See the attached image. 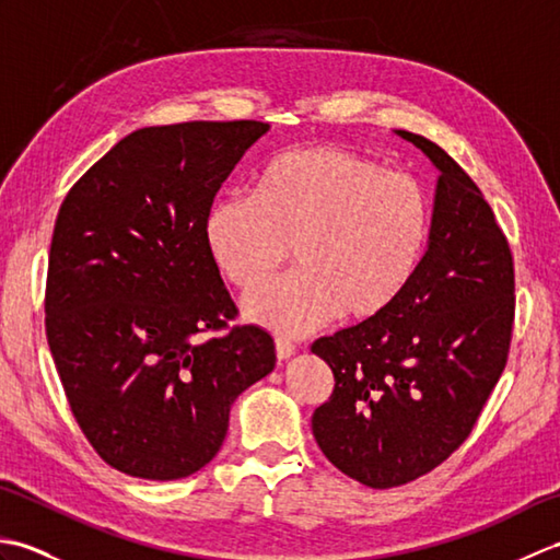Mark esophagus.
I'll return each mask as SVG.
<instances>
[{"label":"esophagus","mask_w":560,"mask_h":560,"mask_svg":"<svg viewBox=\"0 0 560 560\" xmlns=\"http://www.w3.org/2000/svg\"><path fill=\"white\" fill-rule=\"evenodd\" d=\"M293 353H295V347L289 339H277V359L279 361H289Z\"/></svg>","instance_id":"esophagus-1"}]
</instances>
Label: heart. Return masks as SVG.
Masks as SVG:
<instances>
[{
	"mask_svg": "<svg viewBox=\"0 0 560 560\" xmlns=\"http://www.w3.org/2000/svg\"><path fill=\"white\" fill-rule=\"evenodd\" d=\"M431 233V207L409 175L335 144L295 147L271 159L255 195L231 192L207 211L205 241L231 287L271 277L293 247L295 271L243 301L247 319L283 337L331 315H383L413 279Z\"/></svg>",
	"mask_w": 560,
	"mask_h": 560,
	"instance_id": "heart-1",
	"label": "heart"
}]
</instances>
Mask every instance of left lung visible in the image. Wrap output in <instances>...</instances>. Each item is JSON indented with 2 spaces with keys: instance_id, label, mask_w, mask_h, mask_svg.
I'll return each instance as SVG.
<instances>
[{
  "instance_id": "1",
  "label": "left lung",
  "mask_w": 560,
  "mask_h": 560,
  "mask_svg": "<svg viewBox=\"0 0 560 560\" xmlns=\"http://www.w3.org/2000/svg\"><path fill=\"white\" fill-rule=\"evenodd\" d=\"M399 135L440 171L431 243L383 315L313 343L335 389L313 435L339 471L395 489L443 464L477 425L505 371L515 265L477 183L421 135Z\"/></svg>"
}]
</instances>
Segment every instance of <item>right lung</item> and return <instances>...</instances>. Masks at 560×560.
<instances>
[{
	"instance_id": "add662e5",
	"label": "right lung",
	"mask_w": 560,
	"mask_h": 560,
	"mask_svg": "<svg viewBox=\"0 0 560 560\" xmlns=\"http://www.w3.org/2000/svg\"><path fill=\"white\" fill-rule=\"evenodd\" d=\"M267 129L257 120L137 129L59 207L47 343L83 435L129 477L199 471L223 445L231 404L277 363L265 329L231 327L237 307L205 241L213 197Z\"/></svg>"
}]
</instances>
